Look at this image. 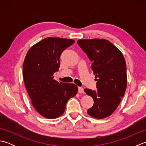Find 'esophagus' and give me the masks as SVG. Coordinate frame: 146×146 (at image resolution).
<instances>
[{
  "instance_id": "1",
  "label": "esophagus",
  "mask_w": 146,
  "mask_h": 146,
  "mask_svg": "<svg viewBox=\"0 0 146 146\" xmlns=\"http://www.w3.org/2000/svg\"><path fill=\"white\" fill-rule=\"evenodd\" d=\"M78 93L79 94H83L84 93V90L82 87H78Z\"/></svg>"
}]
</instances>
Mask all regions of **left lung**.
<instances>
[{"label":"left lung","mask_w":146,"mask_h":146,"mask_svg":"<svg viewBox=\"0 0 146 146\" xmlns=\"http://www.w3.org/2000/svg\"><path fill=\"white\" fill-rule=\"evenodd\" d=\"M77 43L92 62L97 81V90H84L94 101L87 113L95 119H104L113 113L125 94L127 80L124 57L107 39H79Z\"/></svg>","instance_id":"8db88e82"}]
</instances>
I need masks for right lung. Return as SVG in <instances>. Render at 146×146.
<instances>
[{"label":"right lung","mask_w":146,"mask_h":146,"mask_svg":"<svg viewBox=\"0 0 146 146\" xmlns=\"http://www.w3.org/2000/svg\"><path fill=\"white\" fill-rule=\"evenodd\" d=\"M74 42L71 39L49 37L33 45L24 59L23 78L27 94L35 110L47 119L62 115L68 100L78 92L73 83L53 79L62 52Z\"/></svg>","instance_id":"1"}]
</instances>
